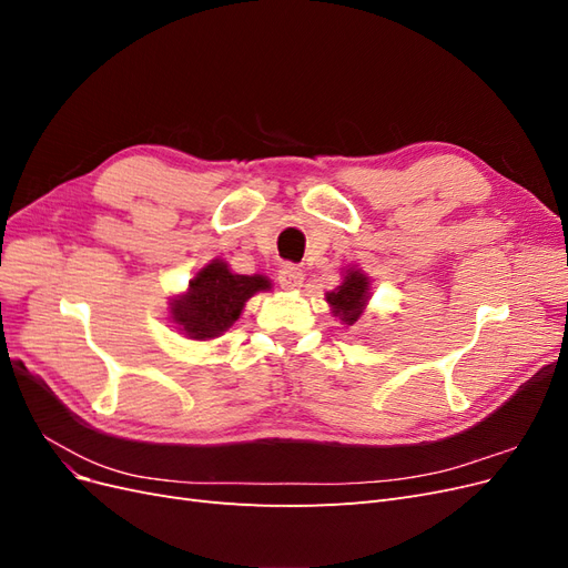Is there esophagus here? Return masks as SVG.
<instances>
[{
  "mask_svg": "<svg viewBox=\"0 0 568 568\" xmlns=\"http://www.w3.org/2000/svg\"><path fill=\"white\" fill-rule=\"evenodd\" d=\"M280 286L286 288V291H294L303 284V270L298 265H291V263H284L280 267Z\"/></svg>",
  "mask_w": 568,
  "mask_h": 568,
  "instance_id": "1",
  "label": "esophagus"
}]
</instances>
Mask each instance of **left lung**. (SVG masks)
Wrapping results in <instances>:
<instances>
[{"label": "left lung", "mask_w": 568, "mask_h": 568, "mask_svg": "<svg viewBox=\"0 0 568 568\" xmlns=\"http://www.w3.org/2000/svg\"><path fill=\"white\" fill-rule=\"evenodd\" d=\"M369 296H372L369 277L357 265H353L346 270V274H343V282L334 291H326L324 298L329 303L334 317H338L343 324L353 326L359 317H363Z\"/></svg>", "instance_id": "1"}]
</instances>
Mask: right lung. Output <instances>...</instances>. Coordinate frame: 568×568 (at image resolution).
<instances>
[{"instance_id": "obj_1", "label": "right lung", "mask_w": 568, "mask_h": 568, "mask_svg": "<svg viewBox=\"0 0 568 568\" xmlns=\"http://www.w3.org/2000/svg\"><path fill=\"white\" fill-rule=\"evenodd\" d=\"M265 274H236L213 257L186 284V291L168 301V317L175 329L192 341H213L242 317L248 298L270 291Z\"/></svg>"}]
</instances>
